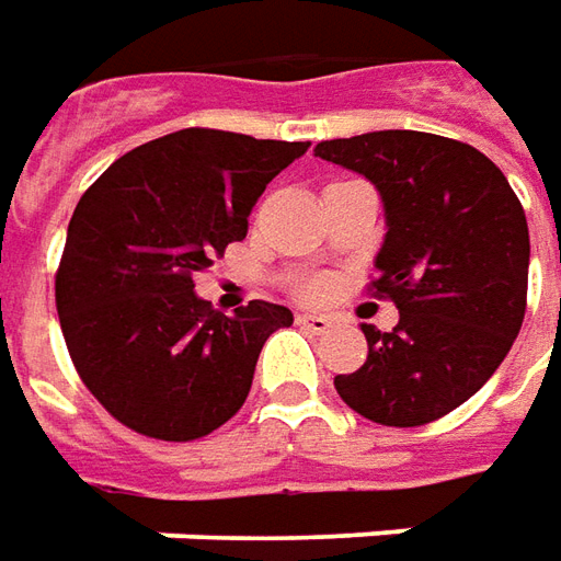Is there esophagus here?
Wrapping results in <instances>:
<instances>
[{
    "mask_svg": "<svg viewBox=\"0 0 561 561\" xmlns=\"http://www.w3.org/2000/svg\"><path fill=\"white\" fill-rule=\"evenodd\" d=\"M296 323L302 327V330L314 332V335H323V332L332 330V320L327 314H311V311H299L296 314Z\"/></svg>",
    "mask_w": 561,
    "mask_h": 561,
    "instance_id": "obj_1",
    "label": "esophagus"
}]
</instances>
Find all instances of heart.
Returning a JSON list of instances; mask_svg holds the SVG:
<instances>
[{"label":"heart","instance_id":"b5f03b06","mask_svg":"<svg viewBox=\"0 0 561 561\" xmlns=\"http://www.w3.org/2000/svg\"><path fill=\"white\" fill-rule=\"evenodd\" d=\"M308 289H311V293H320V284H311V287H308Z\"/></svg>","mask_w":561,"mask_h":561}]
</instances>
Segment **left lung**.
I'll return each instance as SVG.
<instances>
[{
	"mask_svg": "<svg viewBox=\"0 0 561 561\" xmlns=\"http://www.w3.org/2000/svg\"><path fill=\"white\" fill-rule=\"evenodd\" d=\"M314 156L378 188L388 231L373 287L400 308L391 332L360 323L369 354L335 391L388 427L443 419L494 376L523 327V204L480 149L436 134L373 130L318 142Z\"/></svg>",
	"mask_w": 561,
	"mask_h": 561,
	"instance_id": "obj_1",
	"label": "left lung"
}]
</instances>
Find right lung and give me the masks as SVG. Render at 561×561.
<instances>
[{"label":"right lung","mask_w":561,"mask_h":561,"mask_svg":"<svg viewBox=\"0 0 561 561\" xmlns=\"http://www.w3.org/2000/svg\"><path fill=\"white\" fill-rule=\"evenodd\" d=\"M311 142L185 127L130 149L81 195L57 314L81 381L130 431L198 439L238 412L284 305L214 311L192 274L247 238L265 185Z\"/></svg>","instance_id":"1"}]
</instances>
